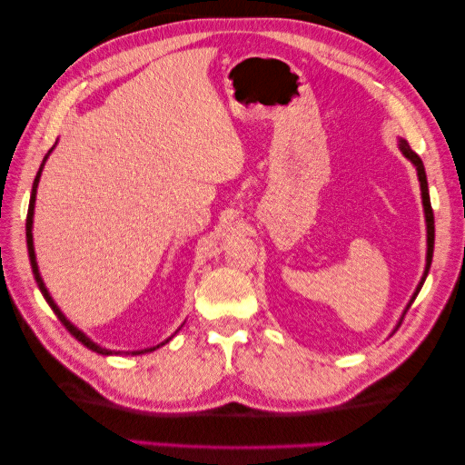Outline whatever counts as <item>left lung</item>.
<instances>
[{"mask_svg":"<svg viewBox=\"0 0 465 465\" xmlns=\"http://www.w3.org/2000/svg\"><path fill=\"white\" fill-rule=\"evenodd\" d=\"M398 147L400 152L403 153V157L406 160H410L413 163V167H416L418 172V180H420V190H421V205H423V217H426V232H428V252H426V268H423V275L421 280L418 283L416 292H413L411 300L408 302L406 310H403V313H406L410 310V305L413 303V300H416V295L420 293L423 282H426L428 278V272H430V265H431V258H433V238H436V227H433V212H431V202H430V190H428V177H426V170H423V162L420 160V155L411 150V147L408 145L406 140H398ZM403 318V315H401ZM401 322V320H400Z\"/></svg>","mask_w":465,"mask_h":465,"instance_id":"8db88e82","label":"left lung"}]
</instances>
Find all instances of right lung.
<instances>
[{
	"instance_id": "right-lung-1",
	"label": "right lung",
	"mask_w": 465,
	"mask_h": 465,
	"mask_svg": "<svg viewBox=\"0 0 465 465\" xmlns=\"http://www.w3.org/2000/svg\"><path fill=\"white\" fill-rule=\"evenodd\" d=\"M57 143V142H55ZM55 147V145H54ZM54 147L52 150H49L47 153H45V157H44V162H42V165H39V172H37V175H35V180H34V187H32V197H29V207H27V220H25V238H27V253H29V263H32V272H34V278H35V282H37V288H39V292H42V295L45 298V302L49 303V308L54 310V313L57 315L59 318V322H62L64 325H65V330L74 335V338L77 340V341H82L87 350H92V351H95V353H102V355H122V353H125V355H140V353H147V351H153V350H157V348H162V345H165L167 341H170L172 338H167L165 341H162V343H157V345H153V348H145V350H135V351H115V350H107V348H102V345H97L92 338H87V335L80 330V328H75V325L69 322L65 315H64V312L59 310V305L54 302V298L52 295H49V292H47V288H45V283H44V280H42V273H39V268H37V260H35V248H34V233H32V230H34V212H35V195H37V185H39V177H42V172H44V165H45V162H47V157H49V153L54 152ZM180 331V330H177ZM175 331V333H177Z\"/></svg>"
}]
</instances>
